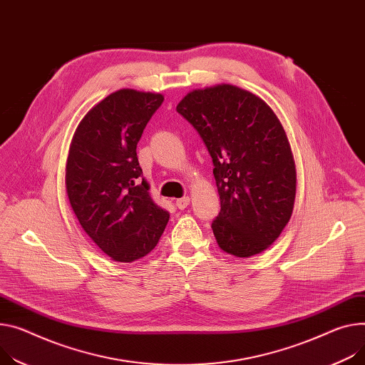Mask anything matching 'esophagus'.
<instances>
[{
  "label": "esophagus",
  "instance_id": "obj_1",
  "mask_svg": "<svg viewBox=\"0 0 365 365\" xmlns=\"http://www.w3.org/2000/svg\"><path fill=\"white\" fill-rule=\"evenodd\" d=\"M190 205V197H182V199H178L177 202H175V206L178 207V209H185L187 206Z\"/></svg>",
  "mask_w": 365,
  "mask_h": 365
}]
</instances>
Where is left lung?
Instances as JSON below:
<instances>
[{"label":"left lung","mask_w":365,"mask_h":365,"mask_svg":"<svg viewBox=\"0 0 365 365\" xmlns=\"http://www.w3.org/2000/svg\"><path fill=\"white\" fill-rule=\"evenodd\" d=\"M177 110L212 156L217 245L235 257L262 253L287 227L295 202V162L282 124L263 99L232 85L192 91Z\"/></svg>","instance_id":"left-lung-1"}]
</instances>
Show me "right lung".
Masks as SVG:
<instances>
[{"mask_svg":"<svg viewBox=\"0 0 365 365\" xmlns=\"http://www.w3.org/2000/svg\"><path fill=\"white\" fill-rule=\"evenodd\" d=\"M160 93L121 89L95 105L74 133L66 166L81 228L112 260L131 263L156 247L170 213L150 197L137 143Z\"/></svg>","mask_w":365,"mask_h":365,"instance_id":"add662e5","label":"right lung"}]
</instances>
